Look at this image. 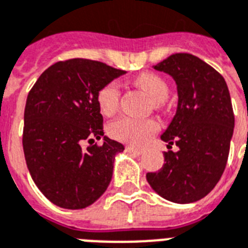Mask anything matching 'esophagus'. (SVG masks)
I'll return each mask as SVG.
<instances>
[{
	"mask_svg": "<svg viewBox=\"0 0 248 248\" xmlns=\"http://www.w3.org/2000/svg\"><path fill=\"white\" fill-rule=\"evenodd\" d=\"M125 150L128 151V153H132V154H142V149H140V147H134V146H126Z\"/></svg>",
	"mask_w": 248,
	"mask_h": 248,
	"instance_id": "obj_1",
	"label": "esophagus"
}]
</instances>
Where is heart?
Returning a JSON list of instances; mask_svg holds the SVG:
<instances>
[{
    "label": "heart",
    "instance_id": "heart-1",
    "mask_svg": "<svg viewBox=\"0 0 248 248\" xmlns=\"http://www.w3.org/2000/svg\"><path fill=\"white\" fill-rule=\"evenodd\" d=\"M136 84L149 94L155 103H162L168 95V84L159 75L143 72L136 78ZM98 105L105 115L112 114L119 105L120 88L116 81H111L98 92ZM159 124L153 119H136L123 116L108 126V133L115 140L132 145H143L158 130Z\"/></svg>",
    "mask_w": 248,
    "mask_h": 248
}]
</instances>
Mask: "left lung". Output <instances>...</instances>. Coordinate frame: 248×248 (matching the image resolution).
<instances>
[{
    "label": "left lung",
    "mask_w": 248,
    "mask_h": 248,
    "mask_svg": "<svg viewBox=\"0 0 248 248\" xmlns=\"http://www.w3.org/2000/svg\"><path fill=\"white\" fill-rule=\"evenodd\" d=\"M177 85L176 115L162 140L178 147L166 151L158 172L146 174L155 193L170 202H197L221 178L233 137L234 114L229 89L217 71L187 53L172 54L154 66Z\"/></svg>",
    "instance_id": "1"
}]
</instances>
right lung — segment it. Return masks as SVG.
<instances>
[{
    "mask_svg": "<svg viewBox=\"0 0 248 248\" xmlns=\"http://www.w3.org/2000/svg\"><path fill=\"white\" fill-rule=\"evenodd\" d=\"M126 74L98 61L75 58L45 70L27 97L23 150L31 177L55 206L81 210L110 185L115 155L124 150L103 136L98 92ZM104 137L82 151L84 139Z\"/></svg>",
    "mask_w": 248,
    "mask_h": 248,
    "instance_id": "obj_1",
    "label": "right lung"
}]
</instances>
